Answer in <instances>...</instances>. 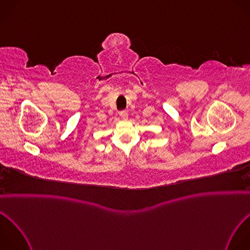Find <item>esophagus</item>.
Segmentation results:
<instances>
[{
  "instance_id": "1",
  "label": "esophagus",
  "mask_w": 250,
  "mask_h": 250,
  "mask_svg": "<svg viewBox=\"0 0 250 250\" xmlns=\"http://www.w3.org/2000/svg\"><path fill=\"white\" fill-rule=\"evenodd\" d=\"M120 116H121V118H122L123 120H126V119H127V112H126V111H122V112L120 113Z\"/></svg>"
}]
</instances>
